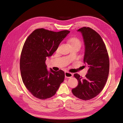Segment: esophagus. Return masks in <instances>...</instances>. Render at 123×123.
Returning a JSON list of instances; mask_svg holds the SVG:
<instances>
[{
  "mask_svg": "<svg viewBox=\"0 0 123 123\" xmlns=\"http://www.w3.org/2000/svg\"><path fill=\"white\" fill-rule=\"evenodd\" d=\"M73 76L72 73L69 72H65V77L67 78H71Z\"/></svg>",
  "mask_w": 123,
  "mask_h": 123,
  "instance_id": "esophagus-1",
  "label": "esophagus"
}]
</instances>
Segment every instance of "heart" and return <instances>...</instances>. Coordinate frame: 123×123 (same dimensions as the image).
<instances>
[{
	"mask_svg": "<svg viewBox=\"0 0 123 123\" xmlns=\"http://www.w3.org/2000/svg\"><path fill=\"white\" fill-rule=\"evenodd\" d=\"M69 43H70L71 45L73 46L79 47L80 48L81 46V42L80 40L77 37H71L69 39Z\"/></svg>",
	"mask_w": 123,
	"mask_h": 123,
	"instance_id": "b5f03b06",
	"label": "heart"
}]
</instances>
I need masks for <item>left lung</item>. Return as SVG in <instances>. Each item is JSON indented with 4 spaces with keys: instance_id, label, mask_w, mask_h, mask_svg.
I'll list each match as a JSON object with an SVG mask.
<instances>
[{
    "instance_id": "obj_1",
    "label": "left lung",
    "mask_w": 123,
    "mask_h": 123,
    "mask_svg": "<svg viewBox=\"0 0 123 123\" xmlns=\"http://www.w3.org/2000/svg\"><path fill=\"white\" fill-rule=\"evenodd\" d=\"M82 33L85 45L84 57L85 64L89 69L86 78L75 73L77 86L72 90L76 97L87 100L97 96L106 83L109 72V59L107 50L101 36L89 27L78 30Z\"/></svg>"
}]
</instances>
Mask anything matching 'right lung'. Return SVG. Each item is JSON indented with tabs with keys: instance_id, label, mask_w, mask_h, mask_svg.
<instances>
[{
	"instance_id": "1",
	"label": "right lung",
	"mask_w": 123,
	"mask_h": 123,
	"mask_svg": "<svg viewBox=\"0 0 123 123\" xmlns=\"http://www.w3.org/2000/svg\"><path fill=\"white\" fill-rule=\"evenodd\" d=\"M69 33L68 30L54 32L37 29L25 41L20 59L21 76L25 86L34 97L40 99L51 98L64 81L65 72L52 69L48 72L46 60Z\"/></svg>"
}]
</instances>
